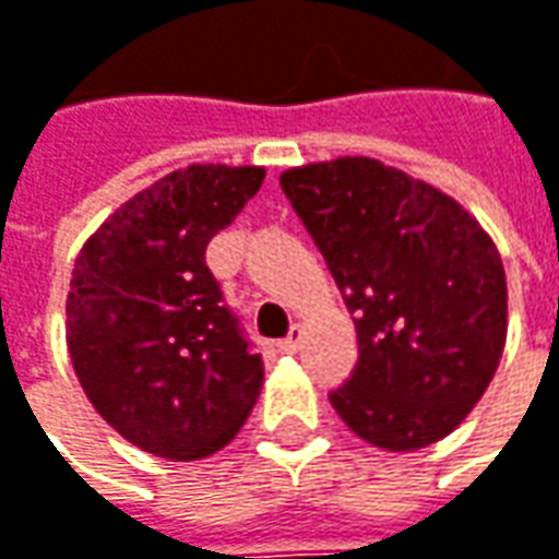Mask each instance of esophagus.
<instances>
[{
  "instance_id": "34e87169",
  "label": "esophagus",
  "mask_w": 559,
  "mask_h": 559,
  "mask_svg": "<svg viewBox=\"0 0 559 559\" xmlns=\"http://www.w3.org/2000/svg\"><path fill=\"white\" fill-rule=\"evenodd\" d=\"M301 338H305V330L301 326H292L289 335L280 342V352H286V355H295L298 348H301Z\"/></svg>"
}]
</instances>
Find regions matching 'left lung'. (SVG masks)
Returning <instances> with one entry per match:
<instances>
[{
  "instance_id": "obj_1",
  "label": "left lung",
  "mask_w": 559,
  "mask_h": 559,
  "mask_svg": "<svg viewBox=\"0 0 559 559\" xmlns=\"http://www.w3.org/2000/svg\"><path fill=\"white\" fill-rule=\"evenodd\" d=\"M286 199L355 313L360 357L330 401L385 451L451 436L485 395L507 342V276L479 221L376 158L292 167Z\"/></svg>"
}]
</instances>
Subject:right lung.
I'll use <instances>...</instances> for the list:
<instances>
[{
  "label": "right lung",
  "instance_id": "add662e5",
  "mask_svg": "<svg viewBox=\"0 0 559 559\" xmlns=\"http://www.w3.org/2000/svg\"><path fill=\"white\" fill-rule=\"evenodd\" d=\"M264 167L189 164L136 192L80 248L68 352L86 397L155 457L199 461L236 439L264 385L207 242L261 189Z\"/></svg>",
  "mask_w": 559,
  "mask_h": 559
}]
</instances>
